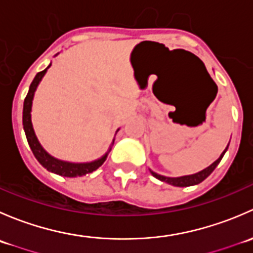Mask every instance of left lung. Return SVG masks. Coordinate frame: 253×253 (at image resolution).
Returning a JSON list of instances; mask_svg holds the SVG:
<instances>
[{
    "mask_svg": "<svg viewBox=\"0 0 253 253\" xmlns=\"http://www.w3.org/2000/svg\"><path fill=\"white\" fill-rule=\"evenodd\" d=\"M229 143H230V142H229ZM228 148H229V144L226 145V148H225V149H224V152L221 153L220 157H219L218 159H216L215 162L213 163V164H211L208 168H206V169L201 170V171L196 172V174L178 176V177H168V176L157 174V172H154V171H153V170H150V169H149V171H150V174L154 176L155 178H158V180L163 181V182L169 183V185L176 186V187H187V186L198 185V183H201V182H202V181H205L206 178L208 177V176L214 171V169H215V168L218 167V164H219V163H220V160L223 159L224 154H225V153H226Z\"/></svg>",
    "mask_w": 253,
    "mask_h": 253,
    "instance_id": "8db88e82",
    "label": "left lung"
}]
</instances>
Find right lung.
Wrapping results in <instances>:
<instances>
[{
  "label": "right lung",
  "mask_w": 253,
  "mask_h": 253,
  "mask_svg": "<svg viewBox=\"0 0 253 253\" xmlns=\"http://www.w3.org/2000/svg\"><path fill=\"white\" fill-rule=\"evenodd\" d=\"M58 53H56L55 56H57ZM51 63L45 68L44 71L38 73L35 76V78L33 79L32 84L29 86V91H28L27 96L24 99V105H23V128H24L25 137H27L28 144H29L30 149H32L33 154L37 158L38 162L47 170V171L53 172V174H57L60 176H65V177H78V176H84L86 174H90V172L95 171L98 168H100L104 164V162L108 158L109 153H110L112 144L115 142V137L112 139L111 145L109 147L108 152L100 157L99 159L93 160V162L88 163H72V162H66V160L57 159V158L52 157L51 154H48L46 150L44 149L42 144H40L39 139H38L37 134H35L34 127H33L32 122V106H33V99H34V94L37 91L38 85L42 82V77L45 76V73L47 72V70L50 68ZM120 129V128H119ZM119 129L116 131V133L119 132Z\"/></svg>",
  "instance_id": "right-lung-1"
}]
</instances>
